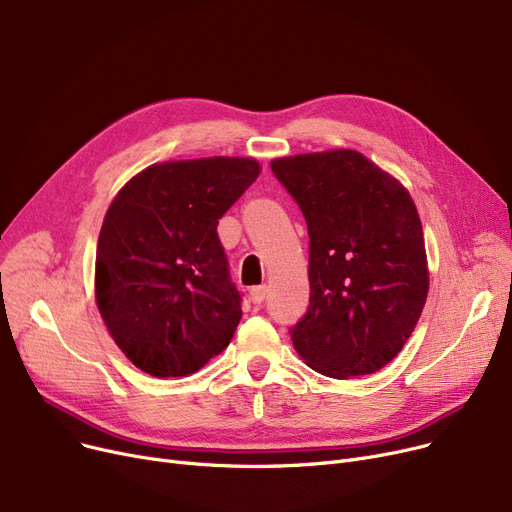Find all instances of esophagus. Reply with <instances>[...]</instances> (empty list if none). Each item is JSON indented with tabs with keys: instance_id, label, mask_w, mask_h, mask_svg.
Masks as SVG:
<instances>
[{
	"instance_id": "obj_1",
	"label": "esophagus",
	"mask_w": 512,
	"mask_h": 512,
	"mask_svg": "<svg viewBox=\"0 0 512 512\" xmlns=\"http://www.w3.org/2000/svg\"><path fill=\"white\" fill-rule=\"evenodd\" d=\"M265 297H267V286H253L251 288V301L255 305H261L265 301Z\"/></svg>"
}]
</instances>
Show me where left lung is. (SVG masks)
<instances>
[{
  "mask_svg": "<svg viewBox=\"0 0 512 512\" xmlns=\"http://www.w3.org/2000/svg\"><path fill=\"white\" fill-rule=\"evenodd\" d=\"M309 232V309L290 328L305 363L344 380L388 365L427 299L419 213L407 188L348 149L272 161Z\"/></svg>",
  "mask_w": 512,
  "mask_h": 512,
  "instance_id": "8db88e82",
  "label": "left lung"
}]
</instances>
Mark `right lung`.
Returning <instances> with one entry per match:
<instances>
[{
	"instance_id": "right-lung-1",
	"label": "right lung",
	"mask_w": 512,
	"mask_h": 512,
	"mask_svg": "<svg viewBox=\"0 0 512 512\" xmlns=\"http://www.w3.org/2000/svg\"><path fill=\"white\" fill-rule=\"evenodd\" d=\"M257 176L259 164L247 157L166 161L134 176L107 209L97 307L145 373L191 375L230 344L242 297L218 224Z\"/></svg>"
}]
</instances>
